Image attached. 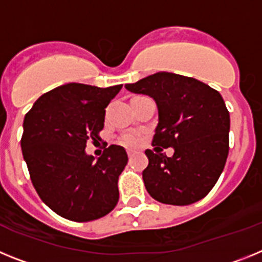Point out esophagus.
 <instances>
[{"label": "esophagus", "mask_w": 262, "mask_h": 262, "mask_svg": "<svg viewBox=\"0 0 262 262\" xmlns=\"http://www.w3.org/2000/svg\"><path fill=\"white\" fill-rule=\"evenodd\" d=\"M127 155H128V157H133L134 151H131V149H127Z\"/></svg>", "instance_id": "obj_1"}]
</instances>
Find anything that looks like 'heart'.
<instances>
[{"instance_id":"obj_1","label":"heart","mask_w":262,"mask_h":262,"mask_svg":"<svg viewBox=\"0 0 262 262\" xmlns=\"http://www.w3.org/2000/svg\"><path fill=\"white\" fill-rule=\"evenodd\" d=\"M139 142H140V136H139V134L135 133H127L120 136L119 139L120 144L126 145V147H136Z\"/></svg>"}]
</instances>
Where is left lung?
Listing matches in <instances>:
<instances>
[{"label": "left lung", "instance_id": "obj_1", "mask_svg": "<svg viewBox=\"0 0 262 262\" xmlns=\"http://www.w3.org/2000/svg\"><path fill=\"white\" fill-rule=\"evenodd\" d=\"M128 92L151 97L159 123L147 149L143 170L145 189L154 200L186 206L205 198L221 177L228 156L230 113L221 93L193 77L157 72L124 85ZM172 146L173 157L161 152Z\"/></svg>", "mask_w": 262, "mask_h": 262}]
</instances>
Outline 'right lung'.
Segmentation results:
<instances>
[{
    "label": "right lung",
    "instance_id": "right-lung-1",
    "mask_svg": "<svg viewBox=\"0 0 262 262\" xmlns=\"http://www.w3.org/2000/svg\"><path fill=\"white\" fill-rule=\"evenodd\" d=\"M120 89L69 82L39 97L25 115L20 148L32 185L52 211L69 221L105 216L119 200L126 149L113 144L96 159L85 148L89 139H99L105 108Z\"/></svg>",
    "mask_w": 262,
    "mask_h": 262
}]
</instances>
